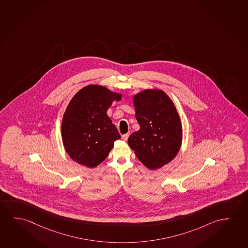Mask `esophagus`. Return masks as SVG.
<instances>
[{
	"mask_svg": "<svg viewBox=\"0 0 248 248\" xmlns=\"http://www.w3.org/2000/svg\"><path fill=\"white\" fill-rule=\"evenodd\" d=\"M128 137H129V134H123V135H122V139H123L124 140H127Z\"/></svg>",
	"mask_w": 248,
	"mask_h": 248,
	"instance_id": "1",
	"label": "esophagus"
}]
</instances>
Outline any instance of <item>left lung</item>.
Returning <instances> with one entry per match:
<instances>
[{
  "label": "left lung",
  "mask_w": 248,
  "mask_h": 248,
  "mask_svg": "<svg viewBox=\"0 0 248 248\" xmlns=\"http://www.w3.org/2000/svg\"><path fill=\"white\" fill-rule=\"evenodd\" d=\"M140 128L128 145L150 170L158 169L176 157L182 143V124L177 109L164 91L146 90L134 97Z\"/></svg>",
  "instance_id": "1"
}]
</instances>
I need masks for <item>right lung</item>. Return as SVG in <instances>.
<instances>
[{"instance_id":"obj_1","label":"right lung","mask_w":248,"mask_h":248,"mask_svg":"<svg viewBox=\"0 0 248 248\" xmlns=\"http://www.w3.org/2000/svg\"><path fill=\"white\" fill-rule=\"evenodd\" d=\"M121 99L122 94L99 85L84 87L71 99L63 114L62 138L74 161L94 168L106 158L121 139L107 111Z\"/></svg>"}]
</instances>
